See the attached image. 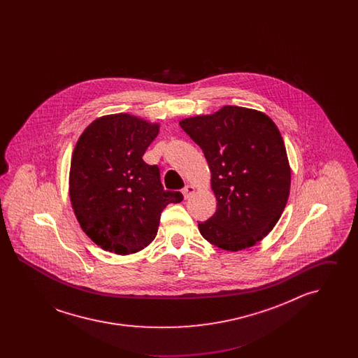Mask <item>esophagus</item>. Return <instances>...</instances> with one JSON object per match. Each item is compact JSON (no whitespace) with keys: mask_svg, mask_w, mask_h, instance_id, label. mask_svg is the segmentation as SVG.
Instances as JSON below:
<instances>
[{"mask_svg":"<svg viewBox=\"0 0 358 358\" xmlns=\"http://www.w3.org/2000/svg\"><path fill=\"white\" fill-rule=\"evenodd\" d=\"M194 190H196V189H194L193 185H187V187L182 189V194H184V197H185V199H189V197L194 193Z\"/></svg>","mask_w":358,"mask_h":358,"instance_id":"esophagus-1","label":"esophagus"}]
</instances>
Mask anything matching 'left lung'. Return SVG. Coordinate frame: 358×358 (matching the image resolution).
<instances>
[{
	"instance_id": "1",
	"label": "left lung",
	"mask_w": 358,
	"mask_h": 358,
	"mask_svg": "<svg viewBox=\"0 0 358 358\" xmlns=\"http://www.w3.org/2000/svg\"><path fill=\"white\" fill-rule=\"evenodd\" d=\"M204 152L215 215L199 222L210 244L231 252L255 245L280 219L291 185V169L279 129L264 113L224 106L209 115L180 122Z\"/></svg>"
}]
</instances>
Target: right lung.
Listing matches in <instances>:
<instances>
[{"instance_id":"obj_1","label":"right lung","mask_w":358,"mask_h":358,"mask_svg":"<svg viewBox=\"0 0 358 358\" xmlns=\"http://www.w3.org/2000/svg\"><path fill=\"white\" fill-rule=\"evenodd\" d=\"M159 123L130 114L91 122L79 136L69 169V200L83 232L104 251L130 255L153 241L164 208L181 203L165 190L159 169L142 157Z\"/></svg>"}]
</instances>
